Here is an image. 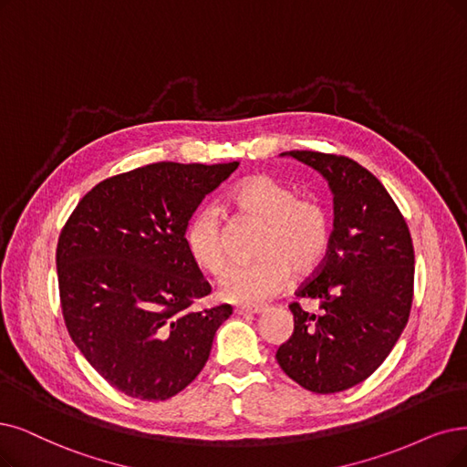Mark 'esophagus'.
<instances>
[{"mask_svg":"<svg viewBox=\"0 0 467 467\" xmlns=\"http://www.w3.org/2000/svg\"><path fill=\"white\" fill-rule=\"evenodd\" d=\"M265 310H266L265 306H237L234 312L239 314V316H244V314H260Z\"/></svg>","mask_w":467,"mask_h":467,"instance_id":"34e87169","label":"esophagus"}]
</instances>
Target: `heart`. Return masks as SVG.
I'll return each instance as SVG.
<instances>
[{
	"instance_id": "1",
	"label": "heart",
	"mask_w": 467,
	"mask_h": 467,
	"mask_svg": "<svg viewBox=\"0 0 467 467\" xmlns=\"http://www.w3.org/2000/svg\"><path fill=\"white\" fill-rule=\"evenodd\" d=\"M239 213L263 222L254 263H237L218 279V296L235 305H258L282 289L289 270L303 275L320 265L329 245V220L322 204L296 197L291 185L266 174L249 176L232 193ZM193 263L216 274L226 263L220 214L201 209L185 232Z\"/></svg>"
}]
</instances>
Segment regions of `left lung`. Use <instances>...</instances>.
<instances>
[{
	"instance_id": "left-lung-1",
	"label": "left lung",
	"mask_w": 467,
	"mask_h": 467,
	"mask_svg": "<svg viewBox=\"0 0 467 467\" xmlns=\"http://www.w3.org/2000/svg\"><path fill=\"white\" fill-rule=\"evenodd\" d=\"M282 157L324 176L335 218L324 263L296 291L318 301L320 310L289 306L295 329L275 358L312 393H339L374 374L406 327L414 295L412 237L383 183L358 162L318 151Z\"/></svg>"
}]
</instances>
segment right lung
Returning <instances> with one entry per match:
<instances>
[{"instance_id": "right-lung-1", "label": "right lung", "mask_w": 467, "mask_h": 467, "mask_svg": "<svg viewBox=\"0 0 467 467\" xmlns=\"http://www.w3.org/2000/svg\"><path fill=\"white\" fill-rule=\"evenodd\" d=\"M239 166L155 162L88 192L59 237L57 275L74 345L120 393L166 400L209 360L232 306L190 310L211 285L185 245L201 201Z\"/></svg>"}]
</instances>
